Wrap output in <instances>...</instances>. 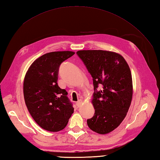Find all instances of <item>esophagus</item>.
Masks as SVG:
<instances>
[{
  "mask_svg": "<svg viewBox=\"0 0 160 160\" xmlns=\"http://www.w3.org/2000/svg\"><path fill=\"white\" fill-rule=\"evenodd\" d=\"M82 100H78L77 102H76V106H77V107H81V105L82 104Z\"/></svg>",
  "mask_w": 160,
  "mask_h": 160,
  "instance_id": "esophagus-1",
  "label": "esophagus"
}]
</instances>
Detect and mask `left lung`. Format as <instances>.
Listing matches in <instances>:
<instances>
[{"label": "left lung", "instance_id": "1", "mask_svg": "<svg viewBox=\"0 0 160 160\" xmlns=\"http://www.w3.org/2000/svg\"><path fill=\"white\" fill-rule=\"evenodd\" d=\"M93 78L95 113L87 120L91 130L107 134L123 121L132 96L130 68L121 55L103 50L76 52Z\"/></svg>", "mask_w": 160, "mask_h": 160}]
</instances>
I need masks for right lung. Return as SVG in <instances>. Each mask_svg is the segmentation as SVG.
<instances>
[{
	"label": "right lung",
	"mask_w": 160,
	"mask_h": 160,
	"mask_svg": "<svg viewBox=\"0 0 160 160\" xmlns=\"http://www.w3.org/2000/svg\"><path fill=\"white\" fill-rule=\"evenodd\" d=\"M74 53L64 51L44 54L32 63L25 75L26 106L36 123L47 131L62 130L73 113L67 91L60 89L57 81L60 64Z\"/></svg>",
	"instance_id": "1"
}]
</instances>
